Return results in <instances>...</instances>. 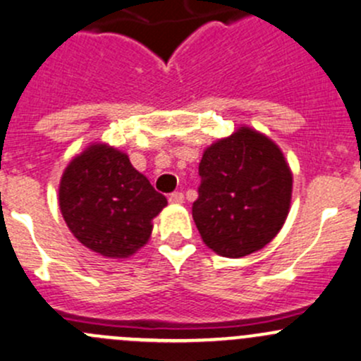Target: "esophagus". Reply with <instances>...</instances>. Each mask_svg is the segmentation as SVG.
<instances>
[{"label": "esophagus", "mask_w": 361, "mask_h": 361, "mask_svg": "<svg viewBox=\"0 0 361 361\" xmlns=\"http://www.w3.org/2000/svg\"><path fill=\"white\" fill-rule=\"evenodd\" d=\"M183 200H185V197H183V193H181V192H173L169 195V202L171 204H183Z\"/></svg>", "instance_id": "esophagus-1"}]
</instances>
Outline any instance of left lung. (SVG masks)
Listing matches in <instances>:
<instances>
[{
    "label": "left lung",
    "instance_id": "left-lung-1",
    "mask_svg": "<svg viewBox=\"0 0 361 361\" xmlns=\"http://www.w3.org/2000/svg\"><path fill=\"white\" fill-rule=\"evenodd\" d=\"M199 174L192 216L216 254L249 256L282 230L290 209L292 171L267 135L240 126L216 140L204 150Z\"/></svg>",
    "mask_w": 361,
    "mask_h": 361
}]
</instances>
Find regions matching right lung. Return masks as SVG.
I'll list each match as a JSON object with an SVG mask.
<instances>
[{"label": "right lung", "mask_w": 361, "mask_h": 361, "mask_svg": "<svg viewBox=\"0 0 361 361\" xmlns=\"http://www.w3.org/2000/svg\"><path fill=\"white\" fill-rule=\"evenodd\" d=\"M59 206L71 233L104 257L126 259L149 242L168 200L133 168L126 152L94 142L63 169Z\"/></svg>", "instance_id": "1"}]
</instances>
